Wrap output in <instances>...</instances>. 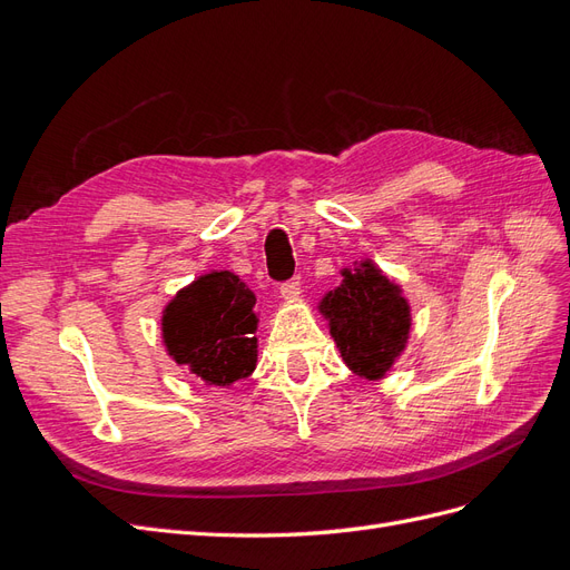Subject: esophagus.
<instances>
[{
    "label": "esophagus",
    "instance_id": "34e87169",
    "mask_svg": "<svg viewBox=\"0 0 570 570\" xmlns=\"http://www.w3.org/2000/svg\"><path fill=\"white\" fill-rule=\"evenodd\" d=\"M299 289H302L299 278H292V281H287V283L281 285V297H283V299H295V297L299 295Z\"/></svg>",
    "mask_w": 570,
    "mask_h": 570
}]
</instances>
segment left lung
<instances>
[{
  "mask_svg": "<svg viewBox=\"0 0 570 570\" xmlns=\"http://www.w3.org/2000/svg\"><path fill=\"white\" fill-rule=\"evenodd\" d=\"M342 283L325 292L318 312L350 371L381 381L402 356L411 331V306L371 258L342 268Z\"/></svg>",
  "mask_w": 570,
  "mask_h": 570,
  "instance_id": "8db88e82",
  "label": "left lung"
}]
</instances>
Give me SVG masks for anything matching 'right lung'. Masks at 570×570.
<instances>
[{"label": "right lung", "instance_id": "obj_1", "mask_svg": "<svg viewBox=\"0 0 570 570\" xmlns=\"http://www.w3.org/2000/svg\"><path fill=\"white\" fill-rule=\"evenodd\" d=\"M254 292L230 271H209L178 289L161 316L168 356L199 381L228 387L256 368Z\"/></svg>", "mask_w": 570, "mask_h": 570}]
</instances>
